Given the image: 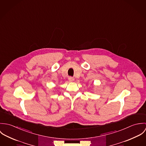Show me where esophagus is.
Wrapping results in <instances>:
<instances>
[{
    "instance_id": "34e87169",
    "label": "esophagus",
    "mask_w": 146,
    "mask_h": 146,
    "mask_svg": "<svg viewBox=\"0 0 146 146\" xmlns=\"http://www.w3.org/2000/svg\"><path fill=\"white\" fill-rule=\"evenodd\" d=\"M68 79L69 82H73V81L74 80V78H73V77H71V76H69L68 78Z\"/></svg>"
}]
</instances>
